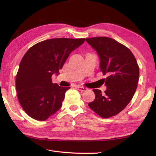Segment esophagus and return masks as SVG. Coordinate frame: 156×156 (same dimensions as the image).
Wrapping results in <instances>:
<instances>
[{"instance_id": "esophagus-1", "label": "esophagus", "mask_w": 156, "mask_h": 156, "mask_svg": "<svg viewBox=\"0 0 156 156\" xmlns=\"http://www.w3.org/2000/svg\"><path fill=\"white\" fill-rule=\"evenodd\" d=\"M77 88L80 91H82V92H84V91H86L87 90V88L86 87H80V86H78L77 87Z\"/></svg>"}]
</instances>
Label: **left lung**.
Segmentation results:
<instances>
[{
  "label": "left lung",
  "mask_w": 156,
  "mask_h": 156,
  "mask_svg": "<svg viewBox=\"0 0 156 156\" xmlns=\"http://www.w3.org/2000/svg\"><path fill=\"white\" fill-rule=\"evenodd\" d=\"M86 41L97 51L100 69L107 90L104 93L93 89L95 99L89 102L92 111L102 118L119 114L130 102L136 90L140 68L130 49L108 37L86 38Z\"/></svg>",
  "instance_id": "8db88e82"
}]
</instances>
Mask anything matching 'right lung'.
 Returning a JSON list of instances; mask_svg holds the SVG:
<instances>
[{"mask_svg":"<svg viewBox=\"0 0 156 156\" xmlns=\"http://www.w3.org/2000/svg\"><path fill=\"white\" fill-rule=\"evenodd\" d=\"M85 41L84 38H55L37 43L28 49L16 76L19 101L29 117L45 121L62 107L69 87L52 82L59 74L69 54Z\"/></svg>","mask_w":156,"mask_h":156,"instance_id":"obj_1","label":"right lung"}]
</instances>
